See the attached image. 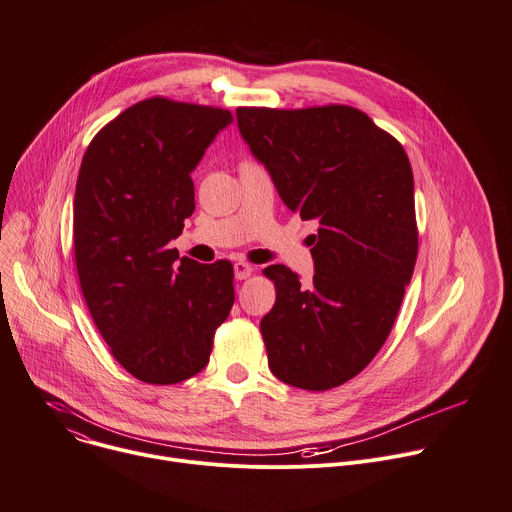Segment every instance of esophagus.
Segmentation results:
<instances>
[{
  "instance_id": "obj_1",
  "label": "esophagus",
  "mask_w": 512,
  "mask_h": 512,
  "mask_svg": "<svg viewBox=\"0 0 512 512\" xmlns=\"http://www.w3.org/2000/svg\"><path fill=\"white\" fill-rule=\"evenodd\" d=\"M253 271H255V267L249 265V263H245V261H237V263H235V277H237V279H247V277H251Z\"/></svg>"
}]
</instances>
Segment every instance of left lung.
Wrapping results in <instances>:
<instances>
[{
  "label": "left lung",
  "mask_w": 512,
  "mask_h": 512,
  "mask_svg": "<svg viewBox=\"0 0 512 512\" xmlns=\"http://www.w3.org/2000/svg\"><path fill=\"white\" fill-rule=\"evenodd\" d=\"M251 152L287 204L316 221L314 281L269 265L275 304L261 320L271 373L304 391L344 385L369 367L397 320L419 233L403 145L350 105L239 107Z\"/></svg>",
  "instance_id": "8db88e82"
}]
</instances>
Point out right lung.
<instances>
[{
  "mask_svg": "<svg viewBox=\"0 0 512 512\" xmlns=\"http://www.w3.org/2000/svg\"><path fill=\"white\" fill-rule=\"evenodd\" d=\"M233 123L221 107L143 99L89 143L75 190V263L87 308L121 367L148 385L200 373L233 304V263L170 249L194 212L196 168Z\"/></svg>",
  "mask_w": 512,
  "mask_h": 512,
  "instance_id": "add662e5",
  "label": "right lung"
}]
</instances>
